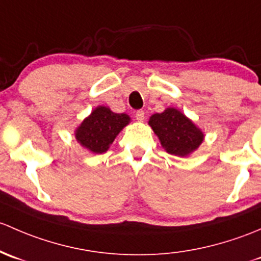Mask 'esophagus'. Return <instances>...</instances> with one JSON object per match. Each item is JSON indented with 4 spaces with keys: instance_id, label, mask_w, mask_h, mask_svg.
Returning a JSON list of instances; mask_svg holds the SVG:
<instances>
[{
    "instance_id": "obj_1",
    "label": "esophagus",
    "mask_w": 261,
    "mask_h": 261,
    "mask_svg": "<svg viewBox=\"0 0 261 261\" xmlns=\"http://www.w3.org/2000/svg\"><path fill=\"white\" fill-rule=\"evenodd\" d=\"M144 118H146V115H144L143 111H138L136 113V119L138 120V122H143Z\"/></svg>"
}]
</instances>
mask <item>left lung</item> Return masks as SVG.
Masks as SVG:
<instances>
[{
	"mask_svg": "<svg viewBox=\"0 0 261 261\" xmlns=\"http://www.w3.org/2000/svg\"><path fill=\"white\" fill-rule=\"evenodd\" d=\"M148 124L166 152L177 157H189L205 139L202 129L173 107L150 115Z\"/></svg>",
	"mask_w": 261,
	"mask_h": 261,
	"instance_id": "left-lung-1",
	"label": "left lung"
}]
</instances>
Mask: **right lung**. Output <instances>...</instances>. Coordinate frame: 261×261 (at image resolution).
<instances>
[{
	"label": "right lung",
	"instance_id": "obj_1",
	"mask_svg": "<svg viewBox=\"0 0 261 261\" xmlns=\"http://www.w3.org/2000/svg\"><path fill=\"white\" fill-rule=\"evenodd\" d=\"M130 123L125 113H114L111 108L98 106L75 128L74 136L77 143L95 154L107 152L120 130Z\"/></svg>",
	"mask_w": 261,
	"mask_h": 261
}]
</instances>
